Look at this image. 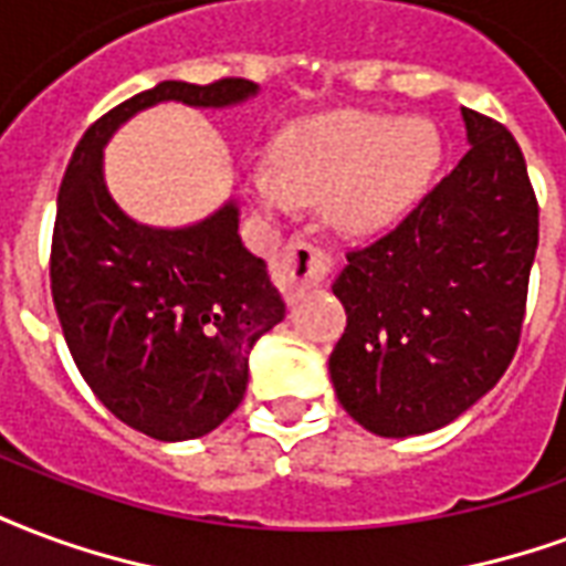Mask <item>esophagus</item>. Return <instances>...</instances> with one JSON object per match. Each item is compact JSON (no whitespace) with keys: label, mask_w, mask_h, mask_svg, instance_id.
Masks as SVG:
<instances>
[{"label":"esophagus","mask_w":566,"mask_h":566,"mask_svg":"<svg viewBox=\"0 0 566 566\" xmlns=\"http://www.w3.org/2000/svg\"><path fill=\"white\" fill-rule=\"evenodd\" d=\"M272 282L279 284L287 300H294L303 287H312L329 272V254L305 240H291L272 258Z\"/></svg>","instance_id":"esophagus-1"}]
</instances>
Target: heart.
Wrapping results in <instances>:
<instances>
[{
  "instance_id": "1",
  "label": "heart",
  "mask_w": 566,
  "mask_h": 566,
  "mask_svg": "<svg viewBox=\"0 0 566 566\" xmlns=\"http://www.w3.org/2000/svg\"><path fill=\"white\" fill-rule=\"evenodd\" d=\"M441 165V134L420 116L333 111L305 116L272 144L270 165L240 174L242 195L263 219L321 203L342 237H375L426 195Z\"/></svg>"
}]
</instances>
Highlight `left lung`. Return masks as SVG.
<instances>
[{"label":"left lung","instance_id":"1","mask_svg":"<svg viewBox=\"0 0 566 566\" xmlns=\"http://www.w3.org/2000/svg\"><path fill=\"white\" fill-rule=\"evenodd\" d=\"M468 153L399 228L347 254L329 380L354 420L408 438L462 417L516 354L537 200L513 134L462 107Z\"/></svg>","mask_w":566,"mask_h":566}]
</instances>
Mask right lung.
I'll return each mask as SVG.
<instances>
[{"mask_svg": "<svg viewBox=\"0 0 566 566\" xmlns=\"http://www.w3.org/2000/svg\"><path fill=\"white\" fill-rule=\"evenodd\" d=\"M258 92L240 77L158 83L104 113L62 177L50 251L62 333L104 408L155 441L203 438L237 411L251 347L282 324L284 300L242 245L237 200L182 228L144 224L111 195L104 146L155 104L228 111Z\"/></svg>", "mask_w": 566, "mask_h": 566, "instance_id": "right-lung-1", "label": "right lung"}]
</instances>
